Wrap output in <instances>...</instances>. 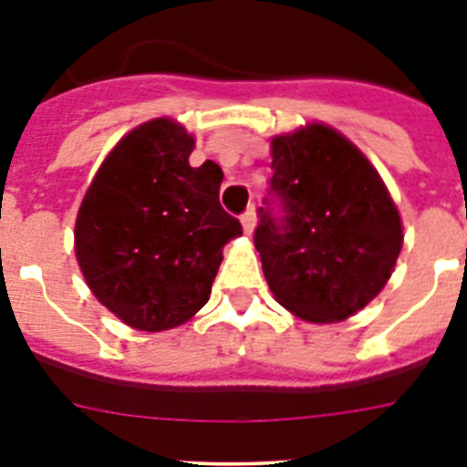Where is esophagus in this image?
<instances>
[{
  "mask_svg": "<svg viewBox=\"0 0 467 467\" xmlns=\"http://www.w3.org/2000/svg\"><path fill=\"white\" fill-rule=\"evenodd\" d=\"M241 224H243V231L250 236V234L254 231V226H257V213H254V208H247L245 213L241 214Z\"/></svg>",
  "mask_w": 467,
  "mask_h": 467,
  "instance_id": "obj_1",
  "label": "esophagus"
}]
</instances>
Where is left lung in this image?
<instances>
[{"instance_id": "obj_1", "label": "left lung", "mask_w": 467, "mask_h": 467, "mask_svg": "<svg viewBox=\"0 0 467 467\" xmlns=\"http://www.w3.org/2000/svg\"><path fill=\"white\" fill-rule=\"evenodd\" d=\"M271 156L254 231L266 283L308 323L346 320L395 269L402 222L393 198L356 144L323 123L274 138Z\"/></svg>"}]
</instances>
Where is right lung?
<instances>
[{
    "label": "right lung",
    "mask_w": 467,
    "mask_h": 467,
    "mask_svg": "<svg viewBox=\"0 0 467 467\" xmlns=\"http://www.w3.org/2000/svg\"><path fill=\"white\" fill-rule=\"evenodd\" d=\"M193 138L171 119L126 135L81 201L74 250L102 306L142 332L187 323L208 304L222 247L241 222L220 205L222 168L189 166Z\"/></svg>",
    "instance_id": "add662e5"
}]
</instances>
